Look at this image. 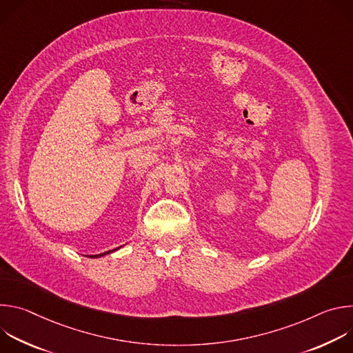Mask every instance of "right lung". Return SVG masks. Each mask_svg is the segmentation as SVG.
<instances>
[{
    "label": "right lung",
    "instance_id": "right-lung-1",
    "mask_svg": "<svg viewBox=\"0 0 353 353\" xmlns=\"http://www.w3.org/2000/svg\"><path fill=\"white\" fill-rule=\"evenodd\" d=\"M120 247H117V248H114V250H109V251H105V253H100V254H96V256H89V259H100V257H105V256H108V254H110V253H113V251H117Z\"/></svg>",
    "mask_w": 353,
    "mask_h": 353
}]
</instances>
